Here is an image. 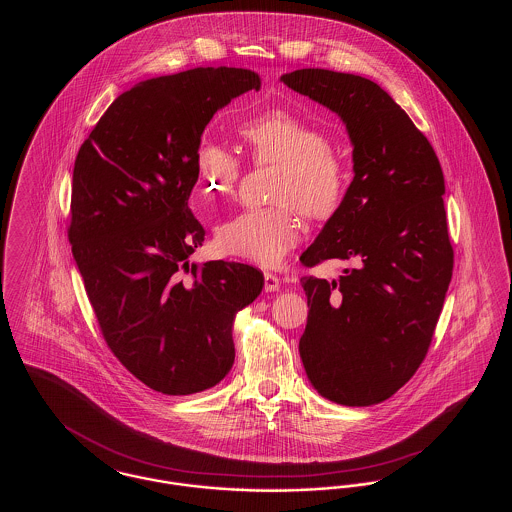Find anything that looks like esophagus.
Instances as JSON below:
<instances>
[{"instance_id":"esophagus-1","label":"esophagus","mask_w":512,"mask_h":512,"mask_svg":"<svg viewBox=\"0 0 512 512\" xmlns=\"http://www.w3.org/2000/svg\"><path fill=\"white\" fill-rule=\"evenodd\" d=\"M280 290V278L272 272H265V292H278Z\"/></svg>"}]
</instances>
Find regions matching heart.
<instances>
[{
	"label": "heart",
	"instance_id": "obj_1",
	"mask_svg": "<svg viewBox=\"0 0 512 512\" xmlns=\"http://www.w3.org/2000/svg\"><path fill=\"white\" fill-rule=\"evenodd\" d=\"M240 136L255 163L278 165L270 199L278 205L247 209L217 226V244L228 255L274 267L301 238L298 207L309 219L324 220L343 205L349 174L328 136L288 111H268L240 124ZM197 190L203 201L230 194L240 159L215 140L195 147Z\"/></svg>",
	"mask_w": 512,
	"mask_h": 512
}]
</instances>
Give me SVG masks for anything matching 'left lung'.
<instances>
[{
	"instance_id": "1",
	"label": "left lung",
	"mask_w": 512,
	"mask_h": 512,
	"mask_svg": "<svg viewBox=\"0 0 512 512\" xmlns=\"http://www.w3.org/2000/svg\"><path fill=\"white\" fill-rule=\"evenodd\" d=\"M340 117L353 180L301 263L349 261L340 280L301 278L309 318L299 355L313 388L345 407H370L405 386L424 361L453 274L438 157L376 82L301 69L280 76Z\"/></svg>"
}]
</instances>
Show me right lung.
<instances>
[{"label":"right lung","mask_w":512,"mask_h":512,"mask_svg":"<svg viewBox=\"0 0 512 512\" xmlns=\"http://www.w3.org/2000/svg\"><path fill=\"white\" fill-rule=\"evenodd\" d=\"M261 78L199 67L149 78L111 103L73 171L69 240L103 338L147 388L190 395L234 365L236 315L265 286L242 263H192L205 230L188 199L213 115Z\"/></svg>","instance_id":"add662e5"}]
</instances>
